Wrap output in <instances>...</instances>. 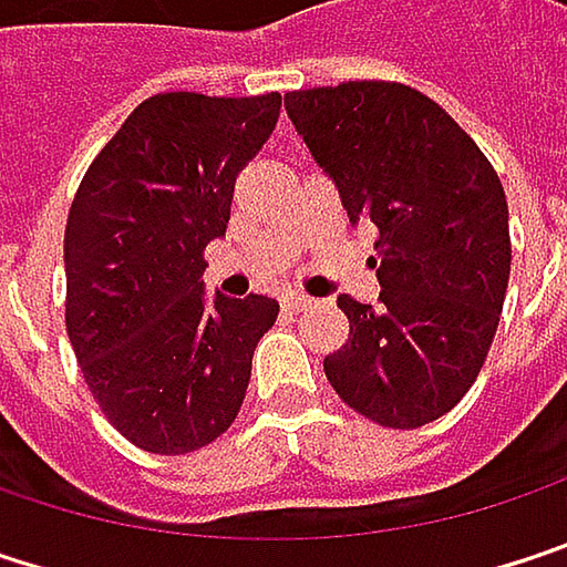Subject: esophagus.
<instances>
[{
    "label": "esophagus",
    "instance_id": "esophagus-1",
    "mask_svg": "<svg viewBox=\"0 0 567 567\" xmlns=\"http://www.w3.org/2000/svg\"><path fill=\"white\" fill-rule=\"evenodd\" d=\"M282 305L288 308V311H305V308H311V305H315V298H311V295H305V291H285Z\"/></svg>",
    "mask_w": 567,
    "mask_h": 567
}]
</instances>
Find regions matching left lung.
Masks as SVG:
<instances>
[{
	"label": "left lung",
	"instance_id": "1",
	"mask_svg": "<svg viewBox=\"0 0 567 567\" xmlns=\"http://www.w3.org/2000/svg\"><path fill=\"white\" fill-rule=\"evenodd\" d=\"M285 111L348 219H371L381 305L351 295L341 351L324 358L361 416L416 430L480 378L499 328L512 243L506 189L476 141L426 94L396 81H344L285 94Z\"/></svg>",
	"mask_w": 567,
	"mask_h": 567
}]
</instances>
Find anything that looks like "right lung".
<instances>
[{
  "label": "right lung",
  "mask_w": 567,
  "mask_h": 567,
  "mask_svg": "<svg viewBox=\"0 0 567 567\" xmlns=\"http://www.w3.org/2000/svg\"><path fill=\"white\" fill-rule=\"evenodd\" d=\"M282 94H154L87 167L64 226V324L104 416L134 446L193 453L243 406L279 301L203 291L239 171L276 131Z\"/></svg>",
  "instance_id": "right-lung-1"
}]
</instances>
